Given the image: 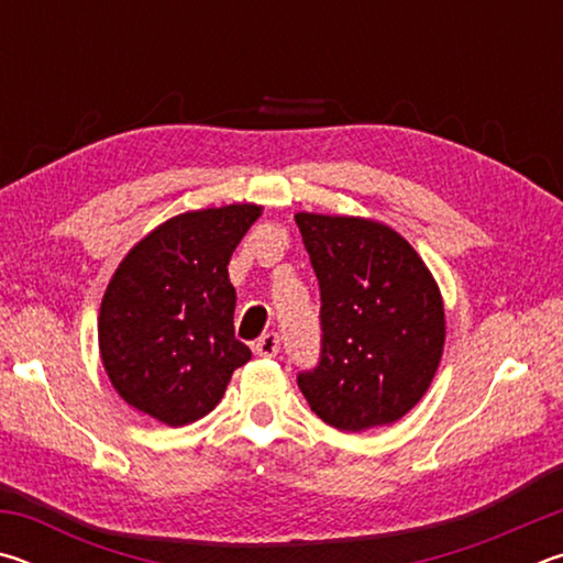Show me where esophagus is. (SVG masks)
I'll return each mask as SVG.
<instances>
[{
  "mask_svg": "<svg viewBox=\"0 0 563 563\" xmlns=\"http://www.w3.org/2000/svg\"><path fill=\"white\" fill-rule=\"evenodd\" d=\"M255 355L261 357H275L280 352V338L278 332H265V335L255 342Z\"/></svg>",
  "mask_w": 563,
  "mask_h": 563,
  "instance_id": "obj_1",
  "label": "esophagus"
}]
</instances>
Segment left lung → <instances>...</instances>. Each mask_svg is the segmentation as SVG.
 <instances>
[{"label": "left lung", "instance_id": "obj_1", "mask_svg": "<svg viewBox=\"0 0 563 563\" xmlns=\"http://www.w3.org/2000/svg\"><path fill=\"white\" fill-rule=\"evenodd\" d=\"M320 285V362L298 375L322 422L362 432L405 417L430 387L444 347V305L402 235L350 216L298 213Z\"/></svg>", "mask_w": 563, "mask_h": 563}]
</instances>
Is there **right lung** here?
Here are the masks:
<instances>
[{
    "mask_svg": "<svg viewBox=\"0 0 563 563\" xmlns=\"http://www.w3.org/2000/svg\"><path fill=\"white\" fill-rule=\"evenodd\" d=\"M258 216L253 203L180 213L133 245L113 273L99 350L113 389L139 412L168 427L196 422L251 360L235 340L228 263Z\"/></svg>",
    "mask_w": 563,
    "mask_h": 563,
    "instance_id": "right-lung-1",
    "label": "right lung"
}]
</instances>
